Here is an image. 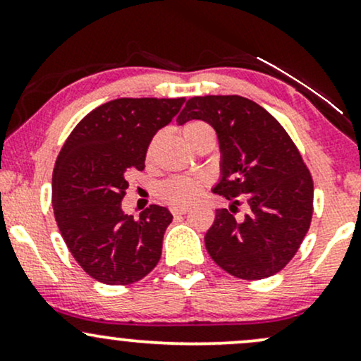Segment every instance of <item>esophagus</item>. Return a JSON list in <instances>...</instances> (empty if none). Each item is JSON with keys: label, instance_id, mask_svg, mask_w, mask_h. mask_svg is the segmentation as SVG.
Masks as SVG:
<instances>
[{"label": "esophagus", "instance_id": "esophagus-1", "mask_svg": "<svg viewBox=\"0 0 361 361\" xmlns=\"http://www.w3.org/2000/svg\"><path fill=\"white\" fill-rule=\"evenodd\" d=\"M186 212H188V207H173L171 209L173 215H185Z\"/></svg>", "mask_w": 361, "mask_h": 361}]
</instances>
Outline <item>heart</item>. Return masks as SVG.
Wrapping results in <instances>:
<instances>
[{"label":"heart","instance_id":"heart-1","mask_svg":"<svg viewBox=\"0 0 361 361\" xmlns=\"http://www.w3.org/2000/svg\"><path fill=\"white\" fill-rule=\"evenodd\" d=\"M181 134H183L185 140L192 147L197 146L202 139L215 137L214 128L204 122V120H190V122H186L183 128H181ZM157 142H159V135H156L149 142L146 152L147 161H151L152 156H154ZM202 188H204V181L200 178L178 176L173 178V180H168L166 183L161 186V197L173 205H188L193 200H197L198 195L202 193Z\"/></svg>","mask_w":361,"mask_h":361}]
</instances>
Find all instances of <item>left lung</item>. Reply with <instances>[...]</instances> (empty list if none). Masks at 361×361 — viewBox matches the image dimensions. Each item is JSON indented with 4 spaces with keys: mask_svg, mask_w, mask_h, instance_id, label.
Here are the masks:
<instances>
[{
    "mask_svg": "<svg viewBox=\"0 0 361 361\" xmlns=\"http://www.w3.org/2000/svg\"><path fill=\"white\" fill-rule=\"evenodd\" d=\"M193 118L217 132L222 176L214 193L233 202L207 231L210 258L235 279L275 275L299 251L312 221L314 183L299 149L279 120L238 94L190 98L176 122ZM239 197L248 205L243 219L235 217Z\"/></svg>",
    "mask_w": 361,
    "mask_h": 361,
    "instance_id": "8db88e82",
    "label": "left lung"
}]
</instances>
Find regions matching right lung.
Instances as JSON below:
<instances>
[{
	"label": "right lung",
	"mask_w": 361,
	"mask_h": 361,
	"mask_svg": "<svg viewBox=\"0 0 361 361\" xmlns=\"http://www.w3.org/2000/svg\"><path fill=\"white\" fill-rule=\"evenodd\" d=\"M185 98H118L91 110L66 139L52 173V207L62 239L91 279L128 285L154 270L173 215L151 205L134 219L122 198L130 171Z\"/></svg>",
	"instance_id": "1"
}]
</instances>
